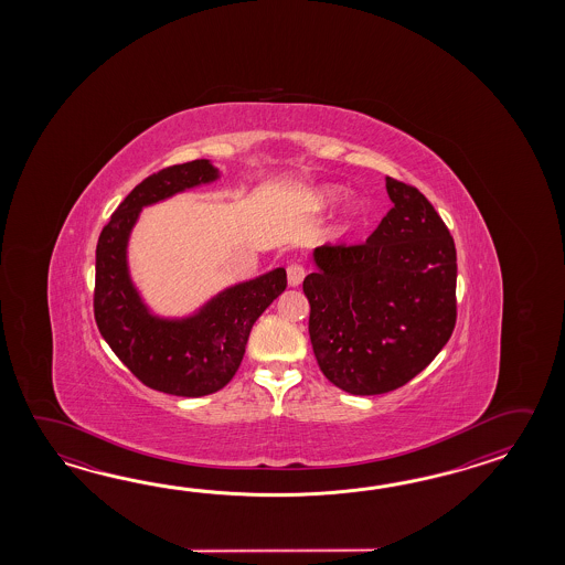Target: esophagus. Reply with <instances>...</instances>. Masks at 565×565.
I'll list each match as a JSON object with an SVG mask.
<instances>
[{
	"label": "esophagus",
	"mask_w": 565,
	"mask_h": 565,
	"mask_svg": "<svg viewBox=\"0 0 565 565\" xmlns=\"http://www.w3.org/2000/svg\"><path fill=\"white\" fill-rule=\"evenodd\" d=\"M287 277L290 287H299L300 282H302V278H305V268H302L300 263H290V265L287 266Z\"/></svg>",
	"instance_id": "1"
}]
</instances>
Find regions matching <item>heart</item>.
<instances>
[{"label": "heart", "mask_w": 565, "mask_h": 565, "mask_svg": "<svg viewBox=\"0 0 565 565\" xmlns=\"http://www.w3.org/2000/svg\"><path fill=\"white\" fill-rule=\"evenodd\" d=\"M335 195V190H323V192H319V200H333Z\"/></svg>", "instance_id": "1"}]
</instances>
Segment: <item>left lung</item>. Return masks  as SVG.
Returning a JSON list of instances; mask_svg holds the SVG:
<instances>
[{"mask_svg": "<svg viewBox=\"0 0 565 565\" xmlns=\"http://www.w3.org/2000/svg\"><path fill=\"white\" fill-rule=\"evenodd\" d=\"M394 202L361 244H323L302 280L324 377L353 396L408 384L457 324V248L424 193L385 178Z\"/></svg>", "mask_w": 565, "mask_h": 565, "instance_id": "8db88e82", "label": "left lung"}]
</instances>
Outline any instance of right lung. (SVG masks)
Returning <instances> with one entry per match:
<instances>
[{"label": "right lung", "mask_w": 565, "mask_h": 565, "mask_svg": "<svg viewBox=\"0 0 565 565\" xmlns=\"http://www.w3.org/2000/svg\"><path fill=\"white\" fill-rule=\"evenodd\" d=\"M216 178L207 159L159 169L120 202L96 244V327L141 384L171 396H207L228 384L241 367L254 321L287 288V273L277 268L224 290L185 321H161L145 309L125 256L141 207Z\"/></svg>", "instance_id": "1"}]
</instances>
